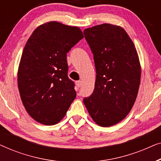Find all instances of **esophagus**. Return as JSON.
Returning a JSON list of instances; mask_svg holds the SVG:
<instances>
[{
  "label": "esophagus",
  "instance_id": "esophagus-1",
  "mask_svg": "<svg viewBox=\"0 0 161 161\" xmlns=\"http://www.w3.org/2000/svg\"><path fill=\"white\" fill-rule=\"evenodd\" d=\"M80 86H81V81H77L76 82V86L78 87V88H79V87H80Z\"/></svg>",
  "mask_w": 161,
  "mask_h": 161
}]
</instances>
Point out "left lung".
I'll return each mask as SVG.
<instances>
[{"mask_svg": "<svg viewBox=\"0 0 161 161\" xmlns=\"http://www.w3.org/2000/svg\"><path fill=\"white\" fill-rule=\"evenodd\" d=\"M83 34L97 73L93 93L83 103L95 123L113 126L126 117L137 97L142 73L137 50L121 26L101 24Z\"/></svg>", "mask_w": 161, "mask_h": 161, "instance_id": "left-lung-1", "label": "left lung"}]
</instances>
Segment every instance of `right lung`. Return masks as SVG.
<instances>
[{
  "mask_svg": "<svg viewBox=\"0 0 161 161\" xmlns=\"http://www.w3.org/2000/svg\"><path fill=\"white\" fill-rule=\"evenodd\" d=\"M83 38L77 26L51 21L37 27L28 39L17 84L26 111L36 122L57 124L75 99L74 83L67 75V53Z\"/></svg>",
  "mask_w": 161,
  "mask_h": 161,
  "instance_id": "right-lung-1",
  "label": "right lung"
}]
</instances>
